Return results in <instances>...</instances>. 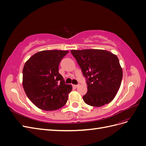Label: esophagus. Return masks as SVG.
<instances>
[{
	"mask_svg": "<svg viewBox=\"0 0 146 146\" xmlns=\"http://www.w3.org/2000/svg\"><path fill=\"white\" fill-rule=\"evenodd\" d=\"M79 86V85H73V86L74 88H77Z\"/></svg>",
	"mask_w": 146,
	"mask_h": 146,
	"instance_id": "obj_1",
	"label": "esophagus"
}]
</instances>
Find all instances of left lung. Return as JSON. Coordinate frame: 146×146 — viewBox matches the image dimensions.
Wrapping results in <instances>:
<instances>
[{"instance_id":"8db88e82","label":"left lung","mask_w":146,"mask_h":146,"mask_svg":"<svg viewBox=\"0 0 146 146\" xmlns=\"http://www.w3.org/2000/svg\"><path fill=\"white\" fill-rule=\"evenodd\" d=\"M70 52L86 78L85 102L99 107L109 104L121 86L122 69L116 55L105 50H71Z\"/></svg>"}]
</instances>
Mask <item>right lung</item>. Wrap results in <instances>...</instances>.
<instances>
[{"label": "right lung", "instance_id": "1", "mask_svg": "<svg viewBox=\"0 0 146 146\" xmlns=\"http://www.w3.org/2000/svg\"><path fill=\"white\" fill-rule=\"evenodd\" d=\"M68 52L42 50L25 62L23 70V86L28 98L38 108L53 111L67 102L72 87L65 84L63 77L59 74L58 66Z\"/></svg>", "mask_w": 146, "mask_h": 146}]
</instances>
